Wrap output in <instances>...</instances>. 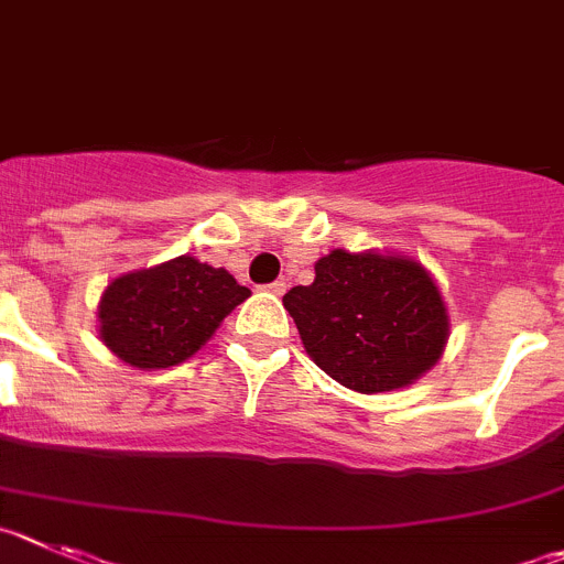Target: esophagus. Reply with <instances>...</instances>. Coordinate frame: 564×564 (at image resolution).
<instances>
[{"label": "esophagus", "instance_id": "esophagus-1", "mask_svg": "<svg viewBox=\"0 0 564 564\" xmlns=\"http://www.w3.org/2000/svg\"><path fill=\"white\" fill-rule=\"evenodd\" d=\"M267 292H272V294H278V297H281V294L283 292H286V283H283V281H275V283H267Z\"/></svg>", "mask_w": 564, "mask_h": 564}]
</instances>
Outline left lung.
<instances>
[{
	"mask_svg": "<svg viewBox=\"0 0 564 564\" xmlns=\"http://www.w3.org/2000/svg\"><path fill=\"white\" fill-rule=\"evenodd\" d=\"M312 286L283 294L306 354L361 394L409 387L440 361L448 308L434 278L406 256L330 250Z\"/></svg>",
	"mask_w": 564,
	"mask_h": 564,
	"instance_id": "obj_1",
	"label": "left lung"
}]
</instances>
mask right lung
Listing matches in <instances>:
<instances>
[{
  "mask_svg": "<svg viewBox=\"0 0 564 564\" xmlns=\"http://www.w3.org/2000/svg\"><path fill=\"white\" fill-rule=\"evenodd\" d=\"M250 297L223 267L177 256L108 283L99 300V339L139 370L175 367L214 336L225 317Z\"/></svg>",
  "mask_w": 564,
  "mask_h": 564,
  "instance_id": "right-lung-1",
  "label": "right lung"
}]
</instances>
